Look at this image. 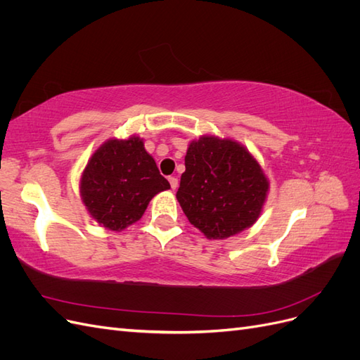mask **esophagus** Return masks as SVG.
<instances>
[{"mask_svg":"<svg viewBox=\"0 0 360 360\" xmlns=\"http://www.w3.org/2000/svg\"><path fill=\"white\" fill-rule=\"evenodd\" d=\"M168 181H169V184H171V189H172V191H176V189H177V186H179V180H177L176 177H169V179H168Z\"/></svg>","mask_w":360,"mask_h":360,"instance_id":"esophagus-1","label":"esophagus"}]
</instances>
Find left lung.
Wrapping results in <instances>:
<instances>
[{"mask_svg":"<svg viewBox=\"0 0 360 360\" xmlns=\"http://www.w3.org/2000/svg\"><path fill=\"white\" fill-rule=\"evenodd\" d=\"M184 167L177 200L207 238L222 240L257 222L269 180L242 144L204 135L189 144Z\"/></svg>","mask_w":360,"mask_h":360,"instance_id":"1","label":"left lung"}]
</instances>
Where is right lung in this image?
<instances>
[{"label":"right lung","mask_w":360,"mask_h":360,"mask_svg":"<svg viewBox=\"0 0 360 360\" xmlns=\"http://www.w3.org/2000/svg\"><path fill=\"white\" fill-rule=\"evenodd\" d=\"M139 136L108 139L81 176V198L94 221L122 231L143 217L156 193L169 189Z\"/></svg>","instance_id":"obj_1"}]
</instances>
